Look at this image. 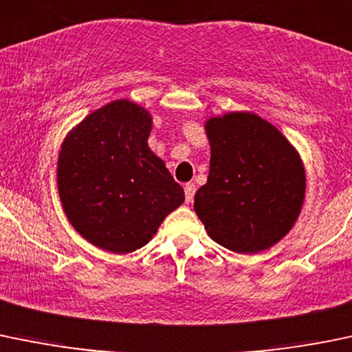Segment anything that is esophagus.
Returning <instances> with one entry per match:
<instances>
[{
  "label": "esophagus",
  "instance_id": "34e87169",
  "mask_svg": "<svg viewBox=\"0 0 352 352\" xmlns=\"http://www.w3.org/2000/svg\"><path fill=\"white\" fill-rule=\"evenodd\" d=\"M195 191H197V186H195V183H186V184H184V197H186V201L188 203L193 201Z\"/></svg>",
  "mask_w": 352,
  "mask_h": 352
}]
</instances>
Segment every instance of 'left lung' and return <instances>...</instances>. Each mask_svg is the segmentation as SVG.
Wrapping results in <instances>:
<instances>
[{
	"label": "left lung",
	"mask_w": 352,
	"mask_h": 352,
	"mask_svg": "<svg viewBox=\"0 0 352 352\" xmlns=\"http://www.w3.org/2000/svg\"><path fill=\"white\" fill-rule=\"evenodd\" d=\"M210 171L195 212L217 244L241 254L273 248L293 229L305 201L307 176L293 144L251 111L205 122Z\"/></svg>",
	"instance_id": "obj_1"
}]
</instances>
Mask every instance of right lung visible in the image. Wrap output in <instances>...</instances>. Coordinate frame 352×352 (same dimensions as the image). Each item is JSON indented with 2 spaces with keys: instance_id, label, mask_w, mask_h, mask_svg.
Instances as JSON below:
<instances>
[{
  "instance_id": "obj_1",
  "label": "right lung",
  "mask_w": 352,
  "mask_h": 352,
  "mask_svg": "<svg viewBox=\"0 0 352 352\" xmlns=\"http://www.w3.org/2000/svg\"><path fill=\"white\" fill-rule=\"evenodd\" d=\"M152 115L115 100L82 118L60 144L57 191L69 223L98 249L144 248L184 201L164 161L151 151Z\"/></svg>"
}]
</instances>
